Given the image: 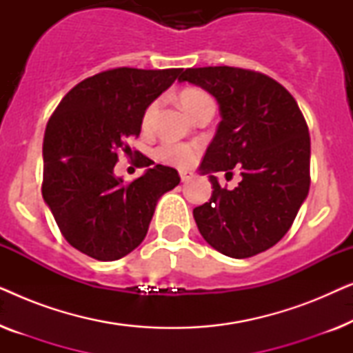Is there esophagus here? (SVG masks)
<instances>
[{
  "label": "esophagus",
  "instance_id": "1",
  "mask_svg": "<svg viewBox=\"0 0 353 353\" xmlns=\"http://www.w3.org/2000/svg\"><path fill=\"white\" fill-rule=\"evenodd\" d=\"M192 176H194V173H192V172H188V170L180 172V178H181L183 183H188L190 180H192Z\"/></svg>",
  "mask_w": 353,
  "mask_h": 353
}]
</instances>
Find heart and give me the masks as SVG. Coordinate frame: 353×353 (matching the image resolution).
<instances>
[{
  "instance_id": "b5f03b06",
  "label": "heart",
  "mask_w": 353,
  "mask_h": 353,
  "mask_svg": "<svg viewBox=\"0 0 353 353\" xmlns=\"http://www.w3.org/2000/svg\"><path fill=\"white\" fill-rule=\"evenodd\" d=\"M178 101L180 105L186 110L188 114L192 115L197 109H201L202 105L207 103H212V99L207 96V93L199 88H185L181 90V93L178 94ZM157 112V103H152L148 105L146 112L143 115V127L148 128L151 125L154 115ZM197 148L194 144L190 143H180V141H167L161 143L156 149V157L159 161L167 163V165H175L180 168H185L191 165L196 159Z\"/></svg>"
}]
</instances>
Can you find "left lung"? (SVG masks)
Masks as SVG:
<instances>
[{"instance_id": "1", "label": "left lung", "mask_w": 353, "mask_h": 353, "mask_svg": "<svg viewBox=\"0 0 353 353\" xmlns=\"http://www.w3.org/2000/svg\"><path fill=\"white\" fill-rule=\"evenodd\" d=\"M178 81L201 86L216 99L221 122L202 159L212 197L192 210L202 238L233 259L273 248L291 228L310 188V137L291 93L260 72L238 67L183 70ZM238 168L234 190L214 173Z\"/></svg>"}]
</instances>
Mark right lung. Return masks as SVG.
Segmentation results:
<instances>
[{
  "label": "right lung",
  "mask_w": 353,
  "mask_h": 353,
  "mask_svg": "<svg viewBox=\"0 0 353 353\" xmlns=\"http://www.w3.org/2000/svg\"><path fill=\"white\" fill-rule=\"evenodd\" d=\"M181 69L119 67L74 86L48 120L43 139L46 205L72 248L112 262L146 238L157 201L180 183L172 167L139 156L149 167L132 183L115 176L119 149L139 137L143 115L180 75Z\"/></svg>",
  "instance_id": "add662e5"
}]
</instances>
